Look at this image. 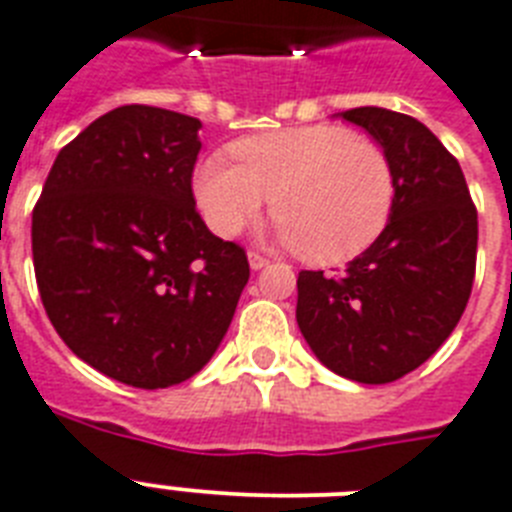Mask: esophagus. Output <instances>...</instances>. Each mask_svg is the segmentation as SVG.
Wrapping results in <instances>:
<instances>
[{
	"label": "esophagus",
	"instance_id": "1",
	"mask_svg": "<svg viewBox=\"0 0 512 512\" xmlns=\"http://www.w3.org/2000/svg\"><path fill=\"white\" fill-rule=\"evenodd\" d=\"M248 264H251V269H256V272H259V269H264V266L269 264V259H266V256H261V253L251 251L248 253Z\"/></svg>",
	"mask_w": 512,
	"mask_h": 512
}]
</instances>
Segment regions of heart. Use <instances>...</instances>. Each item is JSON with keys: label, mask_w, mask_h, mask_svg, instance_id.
Returning <instances> with one entry per match:
<instances>
[{"label": "heart", "mask_w": 512, "mask_h": 512, "mask_svg": "<svg viewBox=\"0 0 512 512\" xmlns=\"http://www.w3.org/2000/svg\"><path fill=\"white\" fill-rule=\"evenodd\" d=\"M238 164L211 154L196 167L193 193L209 227L238 235L272 201L277 238L303 259L337 264L379 238L392 201L390 159L340 125H303L248 135L232 146Z\"/></svg>", "instance_id": "1"}]
</instances>
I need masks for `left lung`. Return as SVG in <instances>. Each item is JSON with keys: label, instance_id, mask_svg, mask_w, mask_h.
I'll return each instance as SVG.
<instances>
[{"label": "left lung", "instance_id": "left-lung-1", "mask_svg": "<svg viewBox=\"0 0 512 512\" xmlns=\"http://www.w3.org/2000/svg\"><path fill=\"white\" fill-rule=\"evenodd\" d=\"M390 159L395 201L379 238L340 274H298L295 319L314 356L361 384L418 369L474 287L479 219L458 159L424 122L382 107L340 114Z\"/></svg>", "mask_w": 512, "mask_h": 512}]
</instances>
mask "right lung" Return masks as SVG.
I'll list each match as a JSON object with an SVG mask.
<instances>
[{"label": "right lung", "mask_w": 512, "mask_h": 512, "mask_svg": "<svg viewBox=\"0 0 512 512\" xmlns=\"http://www.w3.org/2000/svg\"><path fill=\"white\" fill-rule=\"evenodd\" d=\"M198 130L146 104L101 114L59 151L33 209L49 322L80 361L141 390L204 369L251 274L196 211Z\"/></svg>", "instance_id": "1"}]
</instances>
